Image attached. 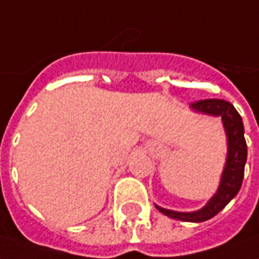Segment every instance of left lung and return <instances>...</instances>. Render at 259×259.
Segmentation results:
<instances>
[{
  "mask_svg": "<svg viewBox=\"0 0 259 259\" xmlns=\"http://www.w3.org/2000/svg\"><path fill=\"white\" fill-rule=\"evenodd\" d=\"M191 108L198 113L222 117L226 137H227V157H226L220 184L216 193L199 210L175 211L164 209L158 205H155V207L162 214L175 220L200 223L214 218L240 191L244 178V167L247 162V143L244 139L243 119L230 102L223 99H203L191 104Z\"/></svg>",
  "mask_w": 259,
  "mask_h": 259,
  "instance_id": "8db88e82",
  "label": "left lung"
}]
</instances>
